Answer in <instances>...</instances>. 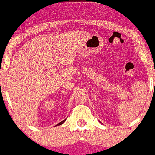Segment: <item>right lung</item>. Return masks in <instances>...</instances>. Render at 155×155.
<instances>
[{"label": "right lung", "mask_w": 155, "mask_h": 155, "mask_svg": "<svg viewBox=\"0 0 155 155\" xmlns=\"http://www.w3.org/2000/svg\"><path fill=\"white\" fill-rule=\"evenodd\" d=\"M65 120H66V119H65V120H63V121H62V122H60V123H58V124H57V125H55V126H58V125H60V124H63V123H64V122H65Z\"/></svg>", "instance_id": "add662e5"}]
</instances>
